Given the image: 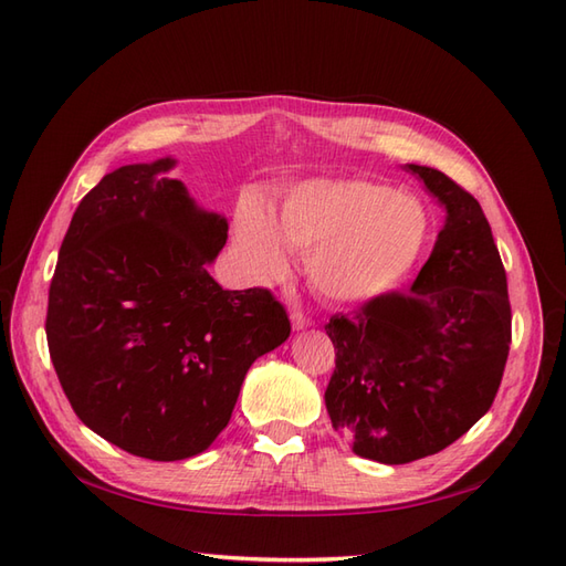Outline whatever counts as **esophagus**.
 Segmentation results:
<instances>
[{"instance_id":"esophagus-1","label":"esophagus","mask_w":566,"mask_h":566,"mask_svg":"<svg viewBox=\"0 0 566 566\" xmlns=\"http://www.w3.org/2000/svg\"><path fill=\"white\" fill-rule=\"evenodd\" d=\"M311 318L308 315H304L301 311H292V327L294 331H306V327H311Z\"/></svg>"}]
</instances>
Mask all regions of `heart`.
Wrapping results in <instances>:
<instances>
[{"instance_id":"heart-1","label":"heart","mask_w":566,"mask_h":566,"mask_svg":"<svg viewBox=\"0 0 566 566\" xmlns=\"http://www.w3.org/2000/svg\"><path fill=\"white\" fill-rule=\"evenodd\" d=\"M429 235L424 205L371 180H311L284 197L277 221L255 200L235 212V241L258 280L308 253L311 286L333 304H366L400 286Z\"/></svg>"}]
</instances>
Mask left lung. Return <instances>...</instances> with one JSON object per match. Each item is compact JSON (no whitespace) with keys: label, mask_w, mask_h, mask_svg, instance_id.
<instances>
[{"label":"left lung","mask_w":566,"mask_h":566,"mask_svg":"<svg viewBox=\"0 0 566 566\" xmlns=\"http://www.w3.org/2000/svg\"><path fill=\"white\" fill-rule=\"evenodd\" d=\"M446 207L410 292L325 325L335 371L325 407L352 451L386 465L433 455L490 410L511 345L506 272L480 202L437 168L407 164Z\"/></svg>","instance_id":"left-lung-1"}]
</instances>
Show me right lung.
<instances>
[{
	"instance_id": "right-lung-1",
	"label": "right lung",
	"mask_w": 566,
	"mask_h": 566,
	"mask_svg": "<svg viewBox=\"0 0 566 566\" xmlns=\"http://www.w3.org/2000/svg\"><path fill=\"white\" fill-rule=\"evenodd\" d=\"M120 166L78 202L48 296L52 366L82 422L149 461L207 451L243 378L292 333L268 289L207 272L229 223L166 174Z\"/></svg>"
}]
</instances>
